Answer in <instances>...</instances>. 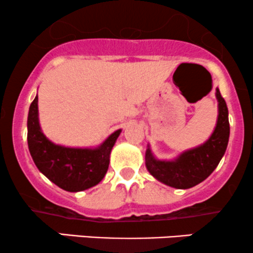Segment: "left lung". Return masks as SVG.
<instances>
[{"label":"left lung","instance_id":"left-lung-1","mask_svg":"<svg viewBox=\"0 0 253 253\" xmlns=\"http://www.w3.org/2000/svg\"><path fill=\"white\" fill-rule=\"evenodd\" d=\"M217 120L210 138L199 146L183 151L172 161L156 158L147 145L146 169L157 181L176 189H189L205 181L215 170L225 155L229 139L228 109L216 88Z\"/></svg>","mask_w":253,"mask_h":253}]
</instances>
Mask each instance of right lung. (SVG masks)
<instances>
[{
	"label": "right lung",
	"instance_id": "add662e5",
	"mask_svg": "<svg viewBox=\"0 0 253 253\" xmlns=\"http://www.w3.org/2000/svg\"><path fill=\"white\" fill-rule=\"evenodd\" d=\"M121 129L112 133L96 147H69L54 144L42 130L38 95L30 106L27 143L38 170L62 189L77 193L94 187L103 179L109 167L110 152Z\"/></svg>",
	"mask_w": 253,
	"mask_h": 253
}]
</instances>
